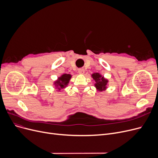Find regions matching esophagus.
I'll return each instance as SVG.
<instances>
[{"label":"esophagus","instance_id":"esophagus-1","mask_svg":"<svg viewBox=\"0 0 158 158\" xmlns=\"http://www.w3.org/2000/svg\"><path fill=\"white\" fill-rule=\"evenodd\" d=\"M78 72H79V74L82 75V74H83L85 73V70L83 69H79L78 70Z\"/></svg>","mask_w":158,"mask_h":158}]
</instances>
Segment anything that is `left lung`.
I'll use <instances>...</instances> for the list:
<instances>
[{
    "label": "left lung",
    "instance_id": "obj_1",
    "mask_svg": "<svg viewBox=\"0 0 158 158\" xmlns=\"http://www.w3.org/2000/svg\"><path fill=\"white\" fill-rule=\"evenodd\" d=\"M92 77L95 81V86L98 91H103L106 89L107 83L108 81L104 79L99 73H94L92 74Z\"/></svg>",
    "mask_w": 158,
    "mask_h": 158
}]
</instances>
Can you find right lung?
<instances>
[{
	"label": "right lung",
	"instance_id": "1",
	"mask_svg": "<svg viewBox=\"0 0 158 158\" xmlns=\"http://www.w3.org/2000/svg\"><path fill=\"white\" fill-rule=\"evenodd\" d=\"M71 77L72 76L70 74L64 73L62 75V76L58 78V79L54 82L55 86H56L58 88V89L60 90L63 88H64L67 86Z\"/></svg>",
	"mask_w": 158,
	"mask_h": 158
}]
</instances>
